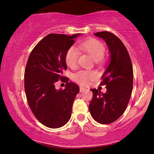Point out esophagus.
Masks as SVG:
<instances>
[{
    "label": "esophagus",
    "mask_w": 154,
    "mask_h": 154,
    "mask_svg": "<svg viewBox=\"0 0 154 154\" xmlns=\"http://www.w3.org/2000/svg\"><path fill=\"white\" fill-rule=\"evenodd\" d=\"M79 90H80V92H83V91H85V90H86V88L83 87V86H80L79 87Z\"/></svg>",
    "instance_id": "34e87169"
}]
</instances>
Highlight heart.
Instances as JSON below:
<instances>
[{
  "label": "heart",
  "mask_w": 154,
  "mask_h": 154,
  "mask_svg": "<svg viewBox=\"0 0 154 154\" xmlns=\"http://www.w3.org/2000/svg\"><path fill=\"white\" fill-rule=\"evenodd\" d=\"M79 48L87 51L92 56L95 60H100L105 53V48L100 41L94 38L82 41L79 45ZM79 51L74 46L70 48L66 54V62L68 66L74 67L77 63ZM96 77V73L94 71H82L74 75V79L77 82L82 85H88L91 81Z\"/></svg>",
  "instance_id": "heart-1"
}]
</instances>
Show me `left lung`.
I'll list each match as a JSON object with an SVG mask.
<instances>
[{
  "instance_id": "obj_1",
  "label": "left lung",
  "mask_w": 154,
  "mask_h": 154,
  "mask_svg": "<svg viewBox=\"0 0 154 154\" xmlns=\"http://www.w3.org/2000/svg\"><path fill=\"white\" fill-rule=\"evenodd\" d=\"M94 35L105 41L109 52V64L102 78L101 85L106 92L92 89L93 97L89 109L96 121L103 124L117 120L129 103L133 85V69L128 52L121 40L109 32H96Z\"/></svg>"
}]
</instances>
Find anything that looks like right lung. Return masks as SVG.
<instances>
[{
	"mask_svg": "<svg viewBox=\"0 0 154 154\" xmlns=\"http://www.w3.org/2000/svg\"><path fill=\"white\" fill-rule=\"evenodd\" d=\"M82 34L69 36L49 34L37 43L28 58L24 88L28 105L36 119L51 128L64 126L71 117L72 106L79 88L63 76L67 69L66 52ZM60 79L67 83L65 90L56 89Z\"/></svg>",
	"mask_w": 154,
	"mask_h": 154,
	"instance_id": "add662e5",
	"label": "right lung"
}]
</instances>
